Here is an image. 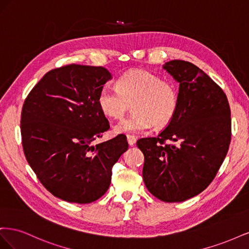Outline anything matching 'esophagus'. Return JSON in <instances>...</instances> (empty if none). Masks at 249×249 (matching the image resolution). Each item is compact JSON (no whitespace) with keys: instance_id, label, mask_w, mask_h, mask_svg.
Here are the masks:
<instances>
[{"instance_id":"1","label":"esophagus","mask_w":249,"mask_h":249,"mask_svg":"<svg viewBox=\"0 0 249 249\" xmlns=\"http://www.w3.org/2000/svg\"><path fill=\"white\" fill-rule=\"evenodd\" d=\"M126 139H127V142H129L130 145H133L135 142H136V137L134 136V135H126Z\"/></svg>"}]
</instances>
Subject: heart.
<instances>
[{
	"mask_svg": "<svg viewBox=\"0 0 249 249\" xmlns=\"http://www.w3.org/2000/svg\"><path fill=\"white\" fill-rule=\"evenodd\" d=\"M179 104L177 86L146 71L123 74L116 88L105 85L97 95V105L104 115L118 119L134 108L133 114L114 125L116 133H139L154 124L162 129L175 119Z\"/></svg>",
	"mask_w": 249,
	"mask_h": 249,
	"instance_id": "b5f03b06",
	"label": "heart"
}]
</instances>
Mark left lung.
Listing matches in <instances>:
<instances>
[{
	"label": "left lung",
	"instance_id": "8db88e82",
	"mask_svg": "<svg viewBox=\"0 0 249 249\" xmlns=\"http://www.w3.org/2000/svg\"><path fill=\"white\" fill-rule=\"evenodd\" d=\"M163 69L179 83L177 115L137 146L144 155L147 190L162 201L179 202L202 192L216 177L231 143V109L223 90L196 65L171 60Z\"/></svg>",
	"mask_w": 249,
	"mask_h": 249
}]
</instances>
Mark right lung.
I'll use <instances>...</instances> for the list:
<instances>
[{
    "mask_svg": "<svg viewBox=\"0 0 249 249\" xmlns=\"http://www.w3.org/2000/svg\"><path fill=\"white\" fill-rule=\"evenodd\" d=\"M111 73L69 64L47 72L26 97L21 144L30 166L54 196L89 203L106 193L112 167L129 147L120 134L92 145L110 127L97 95Z\"/></svg>",
    "mask_w": 249,
    "mask_h": 249,
    "instance_id": "1",
    "label": "right lung"
}]
</instances>
